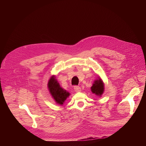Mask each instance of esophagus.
Returning a JSON list of instances; mask_svg holds the SVG:
<instances>
[{
	"instance_id": "34e87169",
	"label": "esophagus",
	"mask_w": 146,
	"mask_h": 146,
	"mask_svg": "<svg viewBox=\"0 0 146 146\" xmlns=\"http://www.w3.org/2000/svg\"><path fill=\"white\" fill-rule=\"evenodd\" d=\"M74 91L76 92H80L81 91V88L79 86H74Z\"/></svg>"
}]
</instances>
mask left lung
<instances>
[{"instance_id":"8db88e82","label":"left lung","mask_w":146,"mask_h":146,"mask_svg":"<svg viewBox=\"0 0 146 146\" xmlns=\"http://www.w3.org/2000/svg\"><path fill=\"white\" fill-rule=\"evenodd\" d=\"M104 86H104V83L103 82L102 80L100 78V77H98V79L94 81L92 86L91 87V91L93 94H95L97 96H100L103 94L104 90H105Z\"/></svg>"}]
</instances>
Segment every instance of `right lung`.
Here are the masks:
<instances>
[{"mask_svg": "<svg viewBox=\"0 0 146 146\" xmlns=\"http://www.w3.org/2000/svg\"><path fill=\"white\" fill-rule=\"evenodd\" d=\"M48 88L52 97L58 105H63L70 95L69 92L60 86L54 76H52L50 78L48 82Z\"/></svg>", "mask_w": 146, "mask_h": 146, "instance_id": "obj_1", "label": "right lung"}]
</instances>
